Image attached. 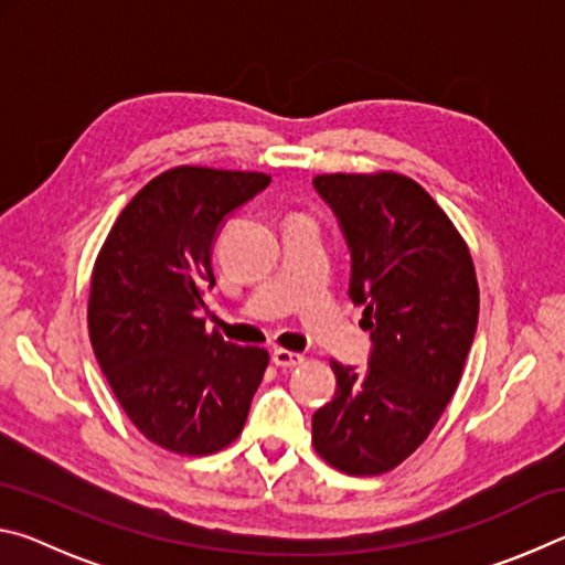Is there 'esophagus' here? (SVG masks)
I'll use <instances>...</instances> for the list:
<instances>
[{"mask_svg": "<svg viewBox=\"0 0 565 565\" xmlns=\"http://www.w3.org/2000/svg\"><path fill=\"white\" fill-rule=\"evenodd\" d=\"M271 361L279 369H294V366H299V363H303V356H301V353H294V351H286V349H274Z\"/></svg>", "mask_w": 565, "mask_h": 565, "instance_id": "1", "label": "esophagus"}]
</instances>
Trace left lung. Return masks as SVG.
Returning a JSON list of instances; mask_svg holds the SVG:
<instances>
[{"mask_svg":"<svg viewBox=\"0 0 565 565\" xmlns=\"http://www.w3.org/2000/svg\"><path fill=\"white\" fill-rule=\"evenodd\" d=\"M313 189L349 244V296L374 347L363 371L331 361L337 394L313 414L311 441L339 471L379 476L426 441L456 394L478 323L476 269L414 179L321 174Z\"/></svg>","mask_w":565,"mask_h":565,"instance_id":"8db88e82","label":"left lung"}]
</instances>
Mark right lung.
I'll return each mask as SVG.
<instances>
[{
    "label": "right lung",
    "mask_w": 565,
    "mask_h": 565,
    "mask_svg": "<svg viewBox=\"0 0 565 565\" xmlns=\"http://www.w3.org/2000/svg\"><path fill=\"white\" fill-rule=\"evenodd\" d=\"M259 171L169 169L124 206L92 271L89 339L114 396L151 444L206 456L242 434L269 353L206 331L214 238L269 186Z\"/></svg>",
    "instance_id": "add662e5"
}]
</instances>
